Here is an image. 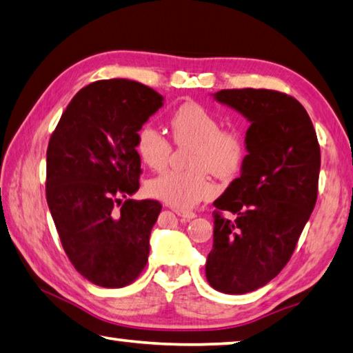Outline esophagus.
Masks as SVG:
<instances>
[{
    "mask_svg": "<svg viewBox=\"0 0 353 353\" xmlns=\"http://www.w3.org/2000/svg\"><path fill=\"white\" fill-rule=\"evenodd\" d=\"M174 213L177 214V216H181V217H185V219H194V217L197 216L194 211H188V210H179V208H176L174 210Z\"/></svg>",
    "mask_w": 353,
    "mask_h": 353,
    "instance_id": "esophagus-1",
    "label": "esophagus"
}]
</instances>
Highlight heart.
I'll list each match as a JSON object with an SVG mask.
<instances>
[{"label": "heart", "instance_id": "obj_1", "mask_svg": "<svg viewBox=\"0 0 353 353\" xmlns=\"http://www.w3.org/2000/svg\"><path fill=\"white\" fill-rule=\"evenodd\" d=\"M176 145H191V170H166L146 185L148 194L176 208H190L216 194L208 171L216 177H233L245 160V139L238 130L222 128L221 120L196 101L177 106L168 120ZM134 148L151 170L168 163L172 146L154 126L142 125L134 136Z\"/></svg>", "mask_w": 353, "mask_h": 353}]
</instances>
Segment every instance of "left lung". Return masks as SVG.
<instances>
[{
	"label": "left lung",
	"instance_id": "left-lung-1",
	"mask_svg": "<svg viewBox=\"0 0 353 353\" xmlns=\"http://www.w3.org/2000/svg\"><path fill=\"white\" fill-rule=\"evenodd\" d=\"M214 97L252 125L242 174L214 201L205 274L216 290L243 294L270 283L290 261L316 203L321 151L309 114L292 95L245 88Z\"/></svg>",
	"mask_w": 353,
	"mask_h": 353
}]
</instances>
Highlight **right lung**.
Returning a JSON list of instances; mask_svg holds the SVG:
<instances>
[{
	"mask_svg": "<svg viewBox=\"0 0 353 353\" xmlns=\"http://www.w3.org/2000/svg\"><path fill=\"white\" fill-rule=\"evenodd\" d=\"M162 101L139 81H94L74 95L49 139L50 214L70 264L95 285L125 287L148 262L162 205L128 196L139 190L142 172L134 136Z\"/></svg>",
	"mask_w": 353,
	"mask_h": 353,
	"instance_id": "1",
	"label": "right lung"
}]
</instances>
